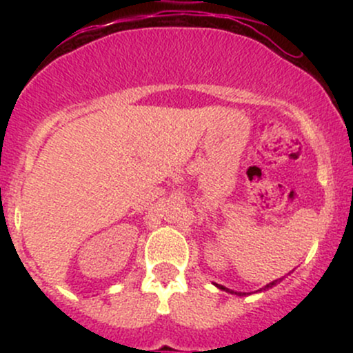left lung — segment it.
I'll use <instances>...</instances> for the list:
<instances>
[{
  "label": "left lung",
  "instance_id": "8db88e82",
  "mask_svg": "<svg viewBox=\"0 0 353 353\" xmlns=\"http://www.w3.org/2000/svg\"><path fill=\"white\" fill-rule=\"evenodd\" d=\"M275 283H277V281H274V282H270V283H267V285L264 287V289H262V290H265V289H270V287H272V285H275ZM216 285L219 287V289H221V290H225V292H230V294H237V292H234V290H230V289H225V287L224 285H219V283H216ZM237 295H245V294H237Z\"/></svg>",
  "mask_w": 353,
  "mask_h": 353
}]
</instances>
